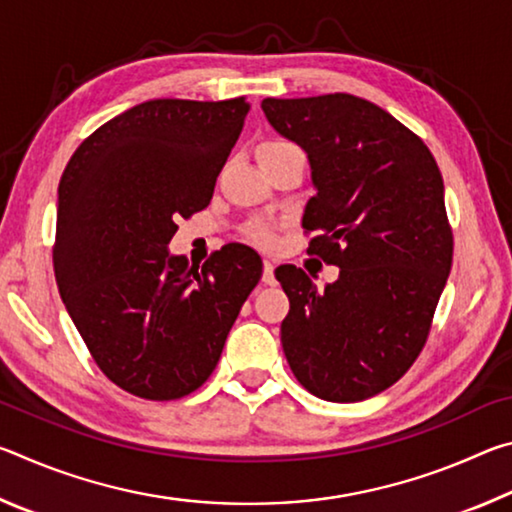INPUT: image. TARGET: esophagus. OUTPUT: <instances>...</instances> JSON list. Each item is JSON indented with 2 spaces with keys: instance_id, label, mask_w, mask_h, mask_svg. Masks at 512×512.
I'll use <instances>...</instances> for the list:
<instances>
[{
  "instance_id": "esophagus-1",
  "label": "esophagus",
  "mask_w": 512,
  "mask_h": 512,
  "mask_svg": "<svg viewBox=\"0 0 512 512\" xmlns=\"http://www.w3.org/2000/svg\"><path fill=\"white\" fill-rule=\"evenodd\" d=\"M273 268H275V262L273 259H264V275H262V280H264V284H273L275 282V275H273Z\"/></svg>"
}]
</instances>
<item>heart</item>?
<instances>
[{
  "mask_svg": "<svg viewBox=\"0 0 512 512\" xmlns=\"http://www.w3.org/2000/svg\"><path fill=\"white\" fill-rule=\"evenodd\" d=\"M287 142H266L259 146V151H268V149H277V146H284ZM250 237H253V241H257V244H271V230L266 228V225H253V230H250Z\"/></svg>",
  "mask_w": 512,
  "mask_h": 512,
  "instance_id": "b5f03b06",
  "label": "heart"
}]
</instances>
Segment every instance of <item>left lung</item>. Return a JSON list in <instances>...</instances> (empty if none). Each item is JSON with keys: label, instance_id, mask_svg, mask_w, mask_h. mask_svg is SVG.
<instances>
[{"label": "left lung", "instance_id": "8db88e82", "mask_svg": "<svg viewBox=\"0 0 512 512\" xmlns=\"http://www.w3.org/2000/svg\"><path fill=\"white\" fill-rule=\"evenodd\" d=\"M262 110L309 158L307 253L341 268L323 291L302 268H275L291 302L284 354L320 400H368L418 359L452 271L443 176L427 144L366 99H264Z\"/></svg>", "mask_w": 512, "mask_h": 512}]
</instances>
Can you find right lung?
I'll list each match as a JSON object with an SVG mask.
<instances>
[{
    "mask_svg": "<svg viewBox=\"0 0 512 512\" xmlns=\"http://www.w3.org/2000/svg\"><path fill=\"white\" fill-rule=\"evenodd\" d=\"M248 110L244 97L144 101L97 128L60 178V298L103 375L144 400L205 384L262 277L241 244L201 271L167 250L180 216L210 205Z\"/></svg>",
    "mask_w": 512,
    "mask_h": 512,
    "instance_id": "1",
    "label": "right lung"
}]
</instances>
